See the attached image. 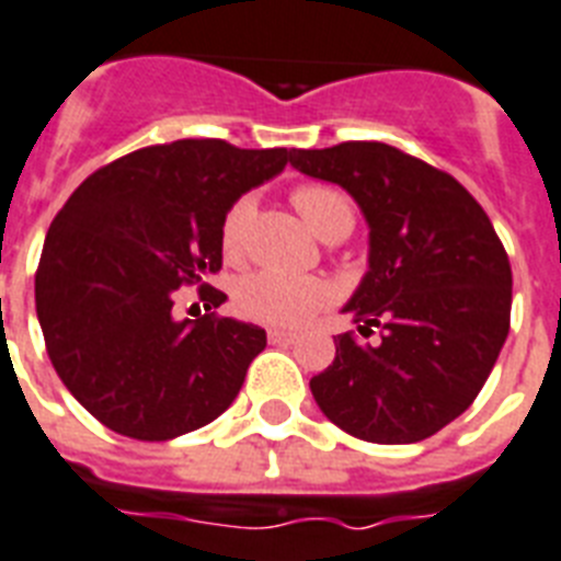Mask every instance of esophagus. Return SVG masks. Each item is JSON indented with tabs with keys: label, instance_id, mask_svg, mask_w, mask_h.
Listing matches in <instances>:
<instances>
[{
	"label": "esophagus",
	"instance_id": "34e87169",
	"mask_svg": "<svg viewBox=\"0 0 561 561\" xmlns=\"http://www.w3.org/2000/svg\"><path fill=\"white\" fill-rule=\"evenodd\" d=\"M267 340H271L273 345H294L296 340H299V334H296V331H285V328H271V331H267Z\"/></svg>",
	"mask_w": 561,
	"mask_h": 561
}]
</instances>
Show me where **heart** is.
<instances>
[{"label":"heart","instance_id":"heart-1","mask_svg":"<svg viewBox=\"0 0 561 561\" xmlns=\"http://www.w3.org/2000/svg\"><path fill=\"white\" fill-rule=\"evenodd\" d=\"M294 207L305 218V225L322 241H340L354 230V207L340 190L322 184L296 186L290 195ZM253 216V198H239L227 209L225 227H221V244L230 259L241 256L248 225ZM236 308L248 320L265 322V325L294 328L302 325L313 313L331 302V285L320 276H290L279 271L248 273L236 285Z\"/></svg>","mask_w":561,"mask_h":561}]
</instances>
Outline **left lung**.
Returning a JSON list of instances; mask_svg holds the SVG:
<instances>
[{"instance_id": "1", "label": "left lung", "mask_w": 561, "mask_h": 561, "mask_svg": "<svg viewBox=\"0 0 561 561\" xmlns=\"http://www.w3.org/2000/svg\"><path fill=\"white\" fill-rule=\"evenodd\" d=\"M340 184L368 225V271L343 313L380 343L340 334L311 377L328 421L371 444H417L470 409L510 331L513 273L481 204L453 175L377 140L290 149Z\"/></svg>"}]
</instances>
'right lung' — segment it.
<instances>
[{
  "mask_svg": "<svg viewBox=\"0 0 561 561\" xmlns=\"http://www.w3.org/2000/svg\"><path fill=\"white\" fill-rule=\"evenodd\" d=\"M288 149L172 140L91 172L45 236L36 317L59 380L117 435L172 440L216 421L267 345L265 328L204 313L175 320L178 288L221 267L227 209L279 175Z\"/></svg>",
  "mask_w": 561,
  "mask_h": 561,
  "instance_id": "obj_1",
  "label": "right lung"
}]
</instances>
